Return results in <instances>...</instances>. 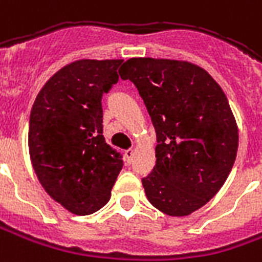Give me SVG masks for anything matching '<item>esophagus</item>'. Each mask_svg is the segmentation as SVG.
<instances>
[{
    "label": "esophagus",
    "mask_w": 262,
    "mask_h": 262,
    "mask_svg": "<svg viewBox=\"0 0 262 262\" xmlns=\"http://www.w3.org/2000/svg\"><path fill=\"white\" fill-rule=\"evenodd\" d=\"M133 156H135V151H133V150H132V149L126 150L125 157H126V162L129 163V164H130L132 160H133Z\"/></svg>",
    "instance_id": "obj_1"
}]
</instances>
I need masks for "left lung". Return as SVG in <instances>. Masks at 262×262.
I'll list each match as a JSON object with an SVG mask.
<instances>
[{
    "label": "left lung",
    "instance_id": "left-lung-1",
    "mask_svg": "<svg viewBox=\"0 0 262 262\" xmlns=\"http://www.w3.org/2000/svg\"><path fill=\"white\" fill-rule=\"evenodd\" d=\"M119 75L135 83L156 130V166L142 179L147 200L167 215L191 214L217 194L235 162L238 127L226 95L186 61L132 58Z\"/></svg>",
    "mask_w": 262,
    "mask_h": 262
}]
</instances>
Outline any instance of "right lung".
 Instances as JSON below:
<instances>
[{"mask_svg":"<svg viewBox=\"0 0 262 262\" xmlns=\"http://www.w3.org/2000/svg\"><path fill=\"white\" fill-rule=\"evenodd\" d=\"M122 59H80L43 85L29 116L28 146L38 180L71 213L86 215L111 199L122 155L103 137L102 96L118 83Z\"/></svg>","mask_w":262,"mask_h":262,"instance_id":"right-lung-1","label":"right lung"}]
</instances>
